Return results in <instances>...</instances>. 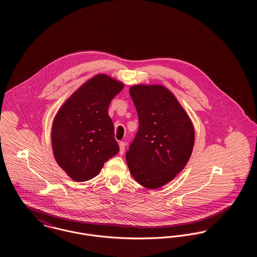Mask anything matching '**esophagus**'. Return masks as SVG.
Returning <instances> with one entry per match:
<instances>
[{
    "label": "esophagus",
    "mask_w": 257,
    "mask_h": 257,
    "mask_svg": "<svg viewBox=\"0 0 257 257\" xmlns=\"http://www.w3.org/2000/svg\"><path fill=\"white\" fill-rule=\"evenodd\" d=\"M118 146H119V154H123L125 149V144L123 142H119Z\"/></svg>",
    "instance_id": "esophagus-1"
}]
</instances>
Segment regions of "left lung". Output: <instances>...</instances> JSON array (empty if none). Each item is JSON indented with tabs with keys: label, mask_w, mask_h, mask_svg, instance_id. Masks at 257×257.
Masks as SVG:
<instances>
[{
	"label": "left lung",
	"mask_w": 257,
	"mask_h": 257,
	"mask_svg": "<svg viewBox=\"0 0 257 257\" xmlns=\"http://www.w3.org/2000/svg\"><path fill=\"white\" fill-rule=\"evenodd\" d=\"M130 94L139 115V132L126 151L137 182L156 189L186 166L195 141L193 123L175 96L161 85H136Z\"/></svg>",
	"instance_id": "8db88e82"
}]
</instances>
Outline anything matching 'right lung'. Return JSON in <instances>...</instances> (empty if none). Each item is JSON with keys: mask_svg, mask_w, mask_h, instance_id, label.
I'll return each mask as SVG.
<instances>
[{"mask_svg": "<svg viewBox=\"0 0 257 257\" xmlns=\"http://www.w3.org/2000/svg\"><path fill=\"white\" fill-rule=\"evenodd\" d=\"M122 88L121 82L98 74L77 89L56 113L51 130L53 154L75 181L94 178L118 152L108 108Z\"/></svg>", "mask_w": 257, "mask_h": 257, "instance_id": "right-lung-1", "label": "right lung"}]
</instances>
